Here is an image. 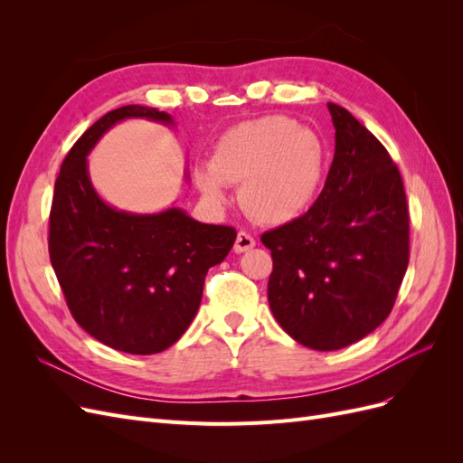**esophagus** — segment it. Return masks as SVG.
I'll return each instance as SVG.
<instances>
[{
    "label": "esophagus",
    "instance_id": "esophagus-1",
    "mask_svg": "<svg viewBox=\"0 0 463 463\" xmlns=\"http://www.w3.org/2000/svg\"><path fill=\"white\" fill-rule=\"evenodd\" d=\"M253 247H255L253 235L247 233L245 230H241L240 233H237V240H235V245H233V250H235V253H245V250L253 249Z\"/></svg>",
    "mask_w": 463,
    "mask_h": 463
}]
</instances>
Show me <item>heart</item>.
<instances>
[{
  "label": "heart",
  "mask_w": 463,
  "mask_h": 463,
  "mask_svg": "<svg viewBox=\"0 0 463 463\" xmlns=\"http://www.w3.org/2000/svg\"><path fill=\"white\" fill-rule=\"evenodd\" d=\"M322 138L284 116L240 123L223 133L208 164L194 167L206 203H228L226 185L240 187L245 214L266 226H282L309 208L326 172Z\"/></svg>",
  "instance_id": "heart-1"
}]
</instances>
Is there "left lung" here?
Wrapping results in <instances>:
<instances>
[{"label":"left lung","instance_id":"8db88e82","mask_svg":"<svg viewBox=\"0 0 463 463\" xmlns=\"http://www.w3.org/2000/svg\"><path fill=\"white\" fill-rule=\"evenodd\" d=\"M334 160L315 204L264 232L269 303L293 340L334 352L365 338L394 307L410 262V213L398 165L338 104Z\"/></svg>","mask_w":463,"mask_h":463}]
</instances>
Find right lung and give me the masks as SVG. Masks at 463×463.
<instances>
[{"mask_svg":"<svg viewBox=\"0 0 463 463\" xmlns=\"http://www.w3.org/2000/svg\"><path fill=\"white\" fill-rule=\"evenodd\" d=\"M128 118L174 123L165 111L131 104L90 125L55 179L48 249L79 326L118 352L152 355L189 328L208 269L226 259L237 233L181 208L131 214L98 197L87 156L111 125Z\"/></svg>","mask_w":463,"mask_h":463,"instance_id":"1","label":"right lung"}]
</instances>
